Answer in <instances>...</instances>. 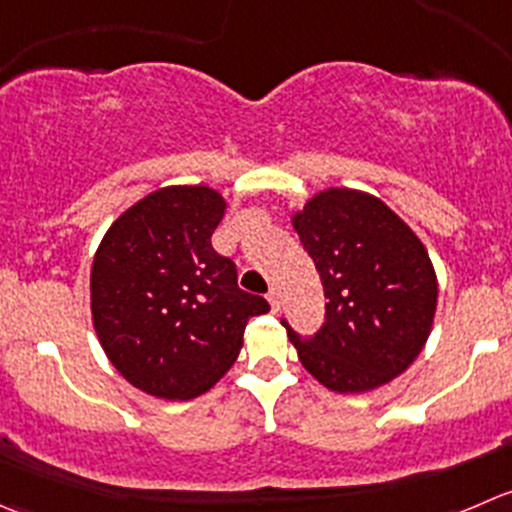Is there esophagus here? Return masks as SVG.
Masks as SVG:
<instances>
[{"instance_id":"34e87169","label":"esophagus","mask_w":512,"mask_h":512,"mask_svg":"<svg viewBox=\"0 0 512 512\" xmlns=\"http://www.w3.org/2000/svg\"><path fill=\"white\" fill-rule=\"evenodd\" d=\"M267 300H270L272 312H280V292H277L275 287H272V290L267 292Z\"/></svg>"}]
</instances>
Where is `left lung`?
I'll use <instances>...</instances> for the list:
<instances>
[{
	"label": "left lung",
	"mask_w": 512,
	"mask_h": 512,
	"mask_svg": "<svg viewBox=\"0 0 512 512\" xmlns=\"http://www.w3.org/2000/svg\"><path fill=\"white\" fill-rule=\"evenodd\" d=\"M325 290V322L302 337L282 320L297 357L335 393L375 390L420 355L438 305L428 250L388 205L330 187L292 217Z\"/></svg>",
	"instance_id": "left-lung-1"
}]
</instances>
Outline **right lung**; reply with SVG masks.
<instances>
[{
  "label": "right lung",
  "mask_w": 512,
  "mask_h": 512,
  "mask_svg": "<svg viewBox=\"0 0 512 512\" xmlns=\"http://www.w3.org/2000/svg\"><path fill=\"white\" fill-rule=\"evenodd\" d=\"M222 215L225 200L210 187H165L119 215L94 255L99 342L155 398L207 393L240 355L247 320L270 310L237 287L235 262L212 247Z\"/></svg>",
  "instance_id": "obj_1"
}]
</instances>
